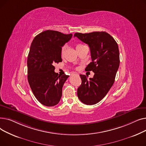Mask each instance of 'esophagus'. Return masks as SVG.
Listing matches in <instances>:
<instances>
[{
  "label": "esophagus",
  "instance_id": "obj_1",
  "mask_svg": "<svg viewBox=\"0 0 146 146\" xmlns=\"http://www.w3.org/2000/svg\"><path fill=\"white\" fill-rule=\"evenodd\" d=\"M76 74V75H78V74Z\"/></svg>",
  "mask_w": 146,
  "mask_h": 146
}]
</instances>
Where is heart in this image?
I'll return each mask as SVG.
<instances>
[{"mask_svg": "<svg viewBox=\"0 0 146 146\" xmlns=\"http://www.w3.org/2000/svg\"><path fill=\"white\" fill-rule=\"evenodd\" d=\"M82 46H84V45L83 44H78L76 45V49H78L79 48L82 47ZM67 50V45H63L62 47H61V50H60V54H61V56H63L64 54H65V52H66V51Z\"/></svg>", "mask_w": 146, "mask_h": 146, "instance_id": "obj_1", "label": "heart"}]
</instances>
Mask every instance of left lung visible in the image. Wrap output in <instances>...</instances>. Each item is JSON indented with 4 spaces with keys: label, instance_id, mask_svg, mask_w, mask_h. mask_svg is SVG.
<instances>
[{
    "label": "left lung",
    "instance_id": "1",
    "mask_svg": "<svg viewBox=\"0 0 146 146\" xmlns=\"http://www.w3.org/2000/svg\"><path fill=\"white\" fill-rule=\"evenodd\" d=\"M74 36L88 44L92 62L85 70L95 73L89 79L80 74L82 83L78 89V96L83 104L94 105L106 96L114 83L120 61L118 45L106 32L75 33Z\"/></svg>",
    "mask_w": 146,
    "mask_h": 146
}]
</instances>
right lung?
I'll use <instances>...</instances> for the list:
<instances>
[{
	"mask_svg": "<svg viewBox=\"0 0 146 146\" xmlns=\"http://www.w3.org/2000/svg\"><path fill=\"white\" fill-rule=\"evenodd\" d=\"M72 37L56 31L37 35L31 45L27 59L28 80L37 100L47 106L58 104L64 83L69 77L55 73L56 63L62 61L61 47Z\"/></svg>",
	"mask_w": 146,
	"mask_h": 146,
	"instance_id": "add662e5",
	"label": "right lung"
}]
</instances>
